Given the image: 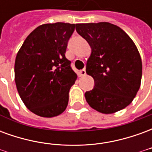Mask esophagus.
<instances>
[{
	"instance_id": "1",
	"label": "esophagus",
	"mask_w": 152,
	"mask_h": 152,
	"mask_svg": "<svg viewBox=\"0 0 152 152\" xmlns=\"http://www.w3.org/2000/svg\"><path fill=\"white\" fill-rule=\"evenodd\" d=\"M80 76H85L86 75V69L84 68V69L82 70H80Z\"/></svg>"
}]
</instances>
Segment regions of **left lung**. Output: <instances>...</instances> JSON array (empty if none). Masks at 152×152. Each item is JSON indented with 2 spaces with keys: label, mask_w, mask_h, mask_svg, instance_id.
<instances>
[{
  "label": "left lung",
  "mask_w": 152,
  "mask_h": 152,
  "mask_svg": "<svg viewBox=\"0 0 152 152\" xmlns=\"http://www.w3.org/2000/svg\"><path fill=\"white\" fill-rule=\"evenodd\" d=\"M76 30L92 50L86 73L94 80V87L85 94L87 102L104 114L126 107L142 79V59L134 41L121 28L107 22L77 23Z\"/></svg>",
  "instance_id": "obj_1"
}]
</instances>
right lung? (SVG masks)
Here are the masks:
<instances>
[{
	"label": "right lung",
	"instance_id": "obj_1",
	"mask_svg": "<svg viewBox=\"0 0 152 152\" xmlns=\"http://www.w3.org/2000/svg\"><path fill=\"white\" fill-rule=\"evenodd\" d=\"M76 25L55 23L31 31L15 58V80L25 106L42 117L63 113L77 76L65 56Z\"/></svg>",
	"mask_w": 152,
	"mask_h": 152
}]
</instances>
